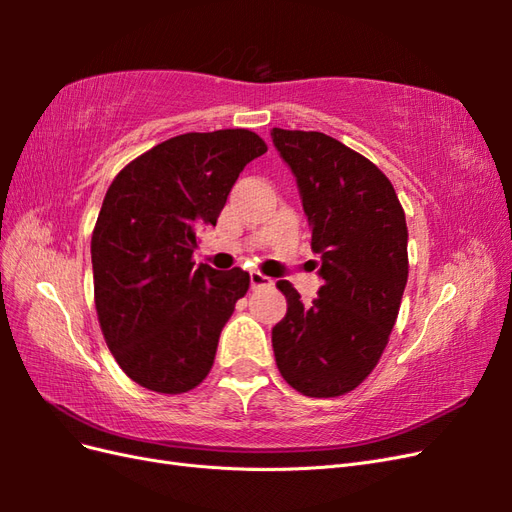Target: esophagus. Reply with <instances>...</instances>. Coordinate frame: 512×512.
<instances>
[{
	"instance_id": "obj_1",
	"label": "esophagus",
	"mask_w": 512,
	"mask_h": 512,
	"mask_svg": "<svg viewBox=\"0 0 512 512\" xmlns=\"http://www.w3.org/2000/svg\"><path fill=\"white\" fill-rule=\"evenodd\" d=\"M250 284H252L254 290L256 288H269V286H273V280H271V277H267V275L258 273V271H252L250 273Z\"/></svg>"
}]
</instances>
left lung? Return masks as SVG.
I'll list each match as a JSON object with an SVG mask.
<instances>
[{"label": "left lung", "instance_id": "1", "mask_svg": "<svg viewBox=\"0 0 512 512\" xmlns=\"http://www.w3.org/2000/svg\"><path fill=\"white\" fill-rule=\"evenodd\" d=\"M297 177L324 286L305 307L290 282L288 312L273 327L275 363L307 397L354 391L389 344L408 282V226L393 183L361 153L322 132L273 128Z\"/></svg>", "mask_w": 512, "mask_h": 512}]
</instances>
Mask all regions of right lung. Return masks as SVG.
I'll return each mask as SVG.
<instances>
[{
  "label": "right lung",
  "mask_w": 512,
  "mask_h": 512,
  "mask_svg": "<svg viewBox=\"0 0 512 512\" xmlns=\"http://www.w3.org/2000/svg\"><path fill=\"white\" fill-rule=\"evenodd\" d=\"M267 145L250 130L188 132L132 160L106 190L91 235L100 329L119 367L164 395L207 378L224 324L250 288L239 267L192 260L245 164Z\"/></svg>",
  "instance_id": "obj_1"
}]
</instances>
